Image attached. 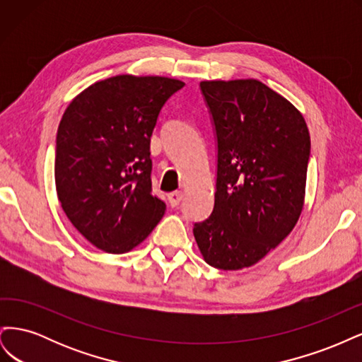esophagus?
I'll return each mask as SVG.
<instances>
[{
    "label": "esophagus",
    "instance_id": "esophagus-1",
    "mask_svg": "<svg viewBox=\"0 0 362 362\" xmlns=\"http://www.w3.org/2000/svg\"><path fill=\"white\" fill-rule=\"evenodd\" d=\"M182 198H184V194H182V192H181V190L172 192V193H169V194H168L169 204H170L172 206H178V205H180V202L182 201Z\"/></svg>",
    "mask_w": 362,
    "mask_h": 362
}]
</instances>
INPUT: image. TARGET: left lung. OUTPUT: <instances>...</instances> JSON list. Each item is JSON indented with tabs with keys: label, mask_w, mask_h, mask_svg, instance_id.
<instances>
[{
	"label": "left lung",
	"mask_w": 362,
	"mask_h": 362,
	"mask_svg": "<svg viewBox=\"0 0 362 362\" xmlns=\"http://www.w3.org/2000/svg\"><path fill=\"white\" fill-rule=\"evenodd\" d=\"M217 140L210 217L193 235L208 264L254 266L298 223L311 140L302 113L258 80L201 81Z\"/></svg>",
	"instance_id": "1"
}]
</instances>
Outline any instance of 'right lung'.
<instances>
[{
	"label": "right lung",
	"instance_id": "add662e5",
	"mask_svg": "<svg viewBox=\"0 0 362 362\" xmlns=\"http://www.w3.org/2000/svg\"><path fill=\"white\" fill-rule=\"evenodd\" d=\"M184 83L116 75L76 95L57 129L54 177L63 211L86 240L125 254L157 226L166 204L152 194L151 136Z\"/></svg>",
	"mask_w": 362,
	"mask_h": 362
}]
</instances>
